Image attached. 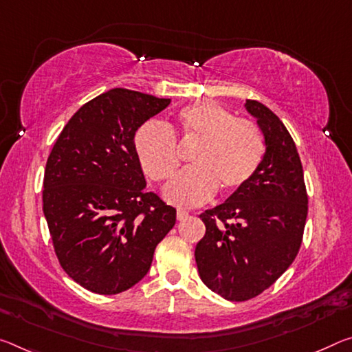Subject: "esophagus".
<instances>
[{
    "mask_svg": "<svg viewBox=\"0 0 352 352\" xmlns=\"http://www.w3.org/2000/svg\"><path fill=\"white\" fill-rule=\"evenodd\" d=\"M188 217H189V214L186 213V211H183V210L177 211V219L178 221H185V219H188Z\"/></svg>",
    "mask_w": 352,
    "mask_h": 352,
    "instance_id": "34e87169",
    "label": "esophagus"
}]
</instances>
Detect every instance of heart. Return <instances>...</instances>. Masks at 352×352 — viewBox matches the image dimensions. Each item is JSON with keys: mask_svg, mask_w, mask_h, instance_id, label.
I'll return each instance as SVG.
<instances>
[{"mask_svg": "<svg viewBox=\"0 0 352 352\" xmlns=\"http://www.w3.org/2000/svg\"><path fill=\"white\" fill-rule=\"evenodd\" d=\"M177 131L183 141L197 142L189 156L191 167L164 189V197L177 206H200L216 191L236 192L263 164L266 142L260 126L217 103L183 108L177 116ZM135 148L144 172L155 183L169 180L180 164L174 131L160 122H147L139 128Z\"/></svg>", "mask_w": 352, "mask_h": 352, "instance_id": "heart-1", "label": "heart"}]
</instances>
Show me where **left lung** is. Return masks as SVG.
Returning a JSON list of instances; mask_svg holds the SVG:
<instances>
[{
	"label": "left lung",
	"mask_w": 352,
	"mask_h": 352,
	"mask_svg": "<svg viewBox=\"0 0 352 352\" xmlns=\"http://www.w3.org/2000/svg\"><path fill=\"white\" fill-rule=\"evenodd\" d=\"M246 109L265 136L263 164L246 186L200 214L205 235L194 252L205 285L235 302L258 296L288 270L309 213L302 164L287 126L256 100H248Z\"/></svg>",
	"instance_id": "left-lung-1"
}]
</instances>
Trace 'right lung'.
<instances>
[{
	"instance_id": "1",
	"label": "right lung",
	"mask_w": 352,
	"mask_h": 352,
	"mask_svg": "<svg viewBox=\"0 0 352 352\" xmlns=\"http://www.w3.org/2000/svg\"><path fill=\"white\" fill-rule=\"evenodd\" d=\"M170 98L113 89L81 106L50 152L43 175L54 254L82 288L119 294L141 280L177 211L147 192L135 135Z\"/></svg>"
}]
</instances>
